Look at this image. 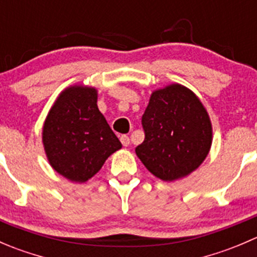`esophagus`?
Listing matches in <instances>:
<instances>
[{
  "label": "esophagus",
  "mask_w": 257,
  "mask_h": 257,
  "mask_svg": "<svg viewBox=\"0 0 257 257\" xmlns=\"http://www.w3.org/2000/svg\"><path fill=\"white\" fill-rule=\"evenodd\" d=\"M120 142H121V144L124 145V147H128V145L131 144V139H129V137L125 136V134L120 137Z\"/></svg>",
  "instance_id": "obj_1"
}]
</instances>
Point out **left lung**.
<instances>
[{
	"label": "left lung",
	"mask_w": 257,
	"mask_h": 257,
	"mask_svg": "<svg viewBox=\"0 0 257 257\" xmlns=\"http://www.w3.org/2000/svg\"><path fill=\"white\" fill-rule=\"evenodd\" d=\"M145 138L136 153L148 170L165 181L186 177L208 155L212 129L199 98L180 84L150 95L142 116Z\"/></svg>",
	"instance_id": "obj_1"
}]
</instances>
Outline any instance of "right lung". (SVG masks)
Returning <instances> with one entry per match:
<instances>
[{
  "label": "right lung",
  "instance_id": "right-lung-1",
  "mask_svg": "<svg viewBox=\"0 0 257 257\" xmlns=\"http://www.w3.org/2000/svg\"><path fill=\"white\" fill-rule=\"evenodd\" d=\"M46 154L57 173L84 183L121 143L97 105V89L73 85L59 94L43 125Z\"/></svg>",
  "mask_w": 257,
  "mask_h": 257
}]
</instances>
